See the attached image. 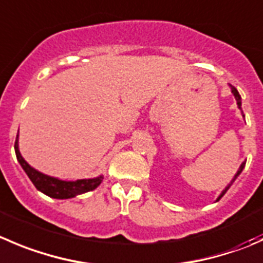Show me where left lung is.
I'll list each match as a JSON object with an SVG mask.
<instances>
[{
  "instance_id": "8db88e82",
  "label": "left lung",
  "mask_w": 263,
  "mask_h": 263,
  "mask_svg": "<svg viewBox=\"0 0 263 263\" xmlns=\"http://www.w3.org/2000/svg\"><path fill=\"white\" fill-rule=\"evenodd\" d=\"M231 92H233V93H234V96H235V99H236V103H238V106H239V109H241V98H240V95H239L238 90H236L235 87H231ZM244 165H246V163H241L240 168H239V171H238V172H236V175L234 176V178H233V181H231V183H233L234 181L236 180V177H238V176L240 175V172H241V171H243ZM231 183H229V186H226V187H225V190H223L222 193H221V195L218 196V199H217V200H220L221 198H222V196L225 195V193H226V191L229 190V187H230V186H231Z\"/></svg>"
}]
</instances>
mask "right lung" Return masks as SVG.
I'll use <instances>...</instances> for the list:
<instances>
[{"label": "right lung", "instance_id": "1", "mask_svg": "<svg viewBox=\"0 0 263 263\" xmlns=\"http://www.w3.org/2000/svg\"><path fill=\"white\" fill-rule=\"evenodd\" d=\"M15 154H16L17 160H19L20 165L23 167V170L25 171V173L28 175V177L30 178V181L33 182V185L38 189L40 191H42L46 195L51 196V198H55V199H69L76 195H80V194L87 193V191L93 190V189L98 187L99 185L103 181V176L96 178H90V180H77V181H61L59 178L50 177V176H46L43 173L38 172L34 168L30 167L24 159H23L22 154L19 152V147H17V136L15 140Z\"/></svg>", "mask_w": 263, "mask_h": 263}]
</instances>
